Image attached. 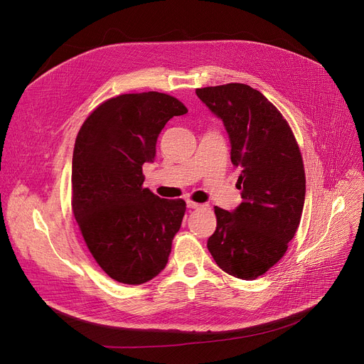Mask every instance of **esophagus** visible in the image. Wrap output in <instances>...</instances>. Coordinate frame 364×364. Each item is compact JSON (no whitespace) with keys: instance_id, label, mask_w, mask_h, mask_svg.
I'll return each mask as SVG.
<instances>
[{"instance_id":"obj_1","label":"esophagus","mask_w":364,"mask_h":364,"mask_svg":"<svg viewBox=\"0 0 364 364\" xmlns=\"http://www.w3.org/2000/svg\"><path fill=\"white\" fill-rule=\"evenodd\" d=\"M202 205L200 203H196V202H191V200H187V208L188 209H199Z\"/></svg>"}]
</instances>
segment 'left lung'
Instances as JSON below:
<instances>
[{"instance_id":"8db88e82","label":"left lung","mask_w":364,"mask_h":364,"mask_svg":"<svg viewBox=\"0 0 364 364\" xmlns=\"http://www.w3.org/2000/svg\"><path fill=\"white\" fill-rule=\"evenodd\" d=\"M196 95L223 121L231 162L241 168L243 203L231 212L215 206L208 250L223 271L252 281L284 256L299 228L306 196L299 144L281 112L247 85L209 86Z\"/></svg>"}]
</instances>
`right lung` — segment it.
Returning <instances> with one entry per match:
<instances>
[{
    "label": "right lung",
    "mask_w": 364,
    "mask_h": 364,
    "mask_svg": "<svg viewBox=\"0 0 364 364\" xmlns=\"http://www.w3.org/2000/svg\"><path fill=\"white\" fill-rule=\"evenodd\" d=\"M187 108L159 92L126 93L101 104L83 123L71 166V206L86 246L104 272L123 284L155 278L168 263L186 202L143 187L141 165Z\"/></svg>",
    "instance_id": "1"
}]
</instances>
